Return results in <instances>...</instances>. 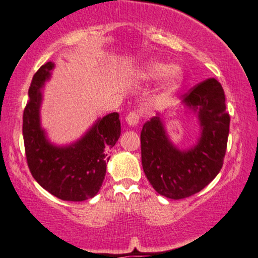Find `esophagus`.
Instances as JSON below:
<instances>
[{"label":"esophagus","mask_w":258,"mask_h":258,"mask_svg":"<svg viewBox=\"0 0 258 258\" xmlns=\"http://www.w3.org/2000/svg\"><path fill=\"white\" fill-rule=\"evenodd\" d=\"M140 115L138 112H130L126 116V122L128 123L130 126H137L139 123Z\"/></svg>","instance_id":"obj_1"}]
</instances>
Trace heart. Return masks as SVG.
<instances>
[{
    "label": "heart",
    "mask_w": 258,
    "mask_h": 258,
    "mask_svg": "<svg viewBox=\"0 0 258 258\" xmlns=\"http://www.w3.org/2000/svg\"><path fill=\"white\" fill-rule=\"evenodd\" d=\"M136 76L142 81H156L163 77V90L168 94L177 90L183 80V74H182L180 67H176V65L169 67V65L157 60L145 63L137 71Z\"/></svg>",
    "instance_id": "heart-1"
}]
</instances>
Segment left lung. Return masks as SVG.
<instances>
[{
    "label": "left lung",
    "mask_w": 258,
    "mask_h": 258,
    "mask_svg": "<svg viewBox=\"0 0 258 258\" xmlns=\"http://www.w3.org/2000/svg\"><path fill=\"white\" fill-rule=\"evenodd\" d=\"M182 97L200 121L197 145L178 150L169 140L158 115L146 121L140 133L146 177L158 194L174 200L199 193L219 174L230 131L224 89L216 78L199 83Z\"/></svg>",
    "instance_id": "left-lung-1"
}]
</instances>
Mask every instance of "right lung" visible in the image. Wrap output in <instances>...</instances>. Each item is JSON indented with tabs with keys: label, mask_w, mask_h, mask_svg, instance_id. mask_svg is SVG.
Returning <instances> with one entry per match:
<instances>
[{
	"label": "right lung",
	"mask_w": 258,
	"mask_h": 258,
	"mask_svg": "<svg viewBox=\"0 0 258 258\" xmlns=\"http://www.w3.org/2000/svg\"><path fill=\"white\" fill-rule=\"evenodd\" d=\"M53 68L52 61L41 65L29 87L22 121L26 158L32 176L45 190L64 201H84L95 197L105 180L109 150L121 133L119 113L97 120L73 145H52L40 126V103L41 88Z\"/></svg>",
	"instance_id": "right-lung-1"
}]
</instances>
